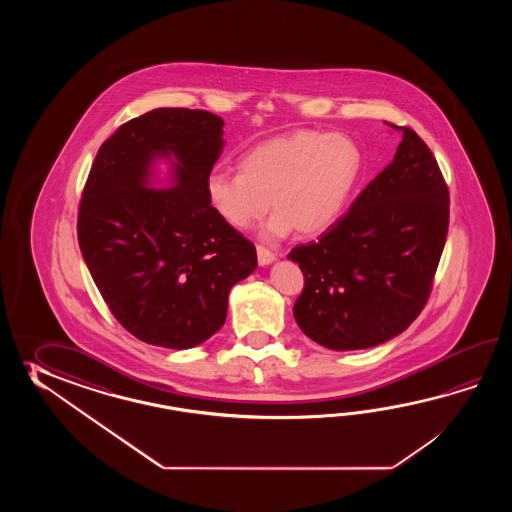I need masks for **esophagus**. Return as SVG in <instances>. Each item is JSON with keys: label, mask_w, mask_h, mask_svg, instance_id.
I'll return each mask as SVG.
<instances>
[{"label": "esophagus", "mask_w": 512, "mask_h": 512, "mask_svg": "<svg viewBox=\"0 0 512 512\" xmlns=\"http://www.w3.org/2000/svg\"><path fill=\"white\" fill-rule=\"evenodd\" d=\"M256 251H258V263H260L261 267L271 265L272 261L276 260L274 252L269 251V249H265V247H261V245L256 247Z\"/></svg>", "instance_id": "esophagus-1"}]
</instances>
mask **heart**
I'll use <instances>...</instances> for the list:
<instances>
[{
    "instance_id": "1",
    "label": "heart",
    "mask_w": 512,
    "mask_h": 512,
    "mask_svg": "<svg viewBox=\"0 0 512 512\" xmlns=\"http://www.w3.org/2000/svg\"><path fill=\"white\" fill-rule=\"evenodd\" d=\"M362 170V150L346 133L298 130L260 142L240 159V174L208 175L207 199L218 218L236 230L269 210L261 229L278 240L294 229L305 236L329 229L342 214Z\"/></svg>"
}]
</instances>
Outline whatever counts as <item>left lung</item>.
<instances>
[{
  "instance_id": "8db88e82",
  "label": "left lung",
  "mask_w": 512,
  "mask_h": 512,
  "mask_svg": "<svg viewBox=\"0 0 512 512\" xmlns=\"http://www.w3.org/2000/svg\"><path fill=\"white\" fill-rule=\"evenodd\" d=\"M348 214L316 241L294 247L304 272L294 320L335 351L401 335L423 311L448 232V188L434 155L410 128Z\"/></svg>"
}]
</instances>
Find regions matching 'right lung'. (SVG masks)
<instances>
[{
  "instance_id": "1",
  "label": "right lung",
  "mask_w": 512,
  "mask_h": 512,
  "mask_svg": "<svg viewBox=\"0 0 512 512\" xmlns=\"http://www.w3.org/2000/svg\"><path fill=\"white\" fill-rule=\"evenodd\" d=\"M223 126L203 109H152L100 146L87 177L80 251L109 311L146 344H203L225 324L230 289L258 267L256 247L207 199ZM161 160L169 177L157 189Z\"/></svg>"
}]
</instances>
